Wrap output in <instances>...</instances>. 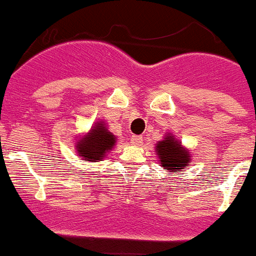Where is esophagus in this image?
I'll return each mask as SVG.
<instances>
[{
  "label": "esophagus",
  "instance_id": "1",
  "mask_svg": "<svg viewBox=\"0 0 256 256\" xmlns=\"http://www.w3.org/2000/svg\"><path fill=\"white\" fill-rule=\"evenodd\" d=\"M130 140H132V143L134 146H140L143 143V138H142L140 135H132Z\"/></svg>",
  "mask_w": 256,
  "mask_h": 256
}]
</instances>
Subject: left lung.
I'll use <instances>...</instances> for the list:
<instances>
[{
	"mask_svg": "<svg viewBox=\"0 0 256 256\" xmlns=\"http://www.w3.org/2000/svg\"><path fill=\"white\" fill-rule=\"evenodd\" d=\"M156 154L161 166L169 172H182L184 166H188L190 162L191 156L188 150H184L181 146V142L168 134L162 140L156 144Z\"/></svg>",
	"mask_w": 256,
	"mask_h": 256,
	"instance_id": "8db88e82",
	"label": "left lung"
}]
</instances>
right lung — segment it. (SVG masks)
I'll return each mask as SVG.
<instances>
[{"label":"right lung","mask_w":256,"mask_h":256,"mask_svg":"<svg viewBox=\"0 0 256 256\" xmlns=\"http://www.w3.org/2000/svg\"><path fill=\"white\" fill-rule=\"evenodd\" d=\"M116 144V136L105 128L102 121L95 124L87 135L76 142V152L87 162L102 161L105 154Z\"/></svg>","instance_id":"right-lung-1"}]
</instances>
